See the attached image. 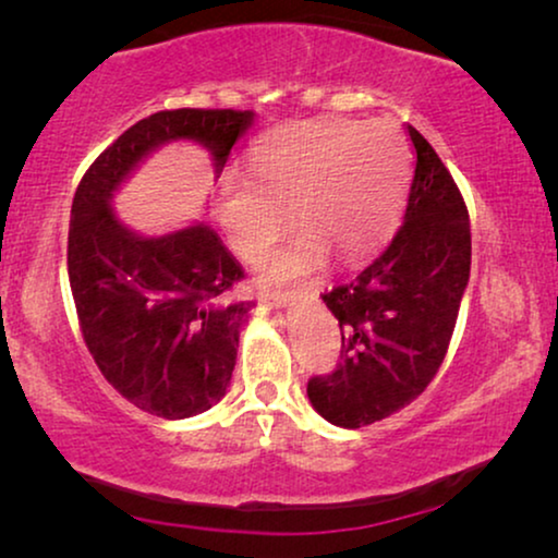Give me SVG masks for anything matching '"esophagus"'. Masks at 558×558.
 Masks as SVG:
<instances>
[{
  "label": "esophagus",
  "instance_id": "1",
  "mask_svg": "<svg viewBox=\"0 0 558 558\" xmlns=\"http://www.w3.org/2000/svg\"><path fill=\"white\" fill-rule=\"evenodd\" d=\"M264 302L269 304L271 310H287V307H294V304H300L302 302V294H279V292H274V294H264Z\"/></svg>",
  "mask_w": 558,
  "mask_h": 558
}]
</instances>
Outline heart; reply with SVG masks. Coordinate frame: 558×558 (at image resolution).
Masks as SVG:
<instances>
[{
	"label": "heart",
	"instance_id": "1",
	"mask_svg": "<svg viewBox=\"0 0 558 558\" xmlns=\"http://www.w3.org/2000/svg\"><path fill=\"white\" fill-rule=\"evenodd\" d=\"M411 172L399 132L363 121H304L274 132L256 151L251 178L223 182L216 218L235 256L256 264L294 220L302 235L264 269L269 284L317 274L332 254L361 264L399 223Z\"/></svg>",
	"mask_w": 558,
	"mask_h": 558
}]
</instances>
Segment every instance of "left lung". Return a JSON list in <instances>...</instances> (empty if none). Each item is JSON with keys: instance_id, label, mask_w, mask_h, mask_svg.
<instances>
[{"instance_id": "left-lung-1", "label": "left lung", "mask_w": 558, "mask_h": 558, "mask_svg": "<svg viewBox=\"0 0 558 558\" xmlns=\"http://www.w3.org/2000/svg\"><path fill=\"white\" fill-rule=\"evenodd\" d=\"M416 151L403 226L350 284L323 294L342 330L332 376H315V411L342 429L391 416L416 399L445 361L470 281V216L432 144L409 126Z\"/></svg>"}]
</instances>
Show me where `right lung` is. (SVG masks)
<instances>
[{"mask_svg":"<svg viewBox=\"0 0 558 558\" xmlns=\"http://www.w3.org/2000/svg\"><path fill=\"white\" fill-rule=\"evenodd\" d=\"M254 111L174 109L136 121L83 174L71 208L68 279L83 340L104 378L136 409L187 418L226 396L251 302H223L241 264L205 223L144 235L111 203L151 151L195 142L220 178Z\"/></svg>","mask_w":558,"mask_h":558,"instance_id":"1","label":"right lung"}]
</instances>
